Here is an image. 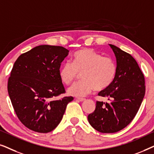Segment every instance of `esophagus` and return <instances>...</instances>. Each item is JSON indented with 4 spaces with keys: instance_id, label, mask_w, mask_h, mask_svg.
Listing matches in <instances>:
<instances>
[{
    "instance_id": "esophagus-1",
    "label": "esophagus",
    "mask_w": 154,
    "mask_h": 154,
    "mask_svg": "<svg viewBox=\"0 0 154 154\" xmlns=\"http://www.w3.org/2000/svg\"><path fill=\"white\" fill-rule=\"evenodd\" d=\"M76 100L79 101V102H84V101H85V99H84V98H76Z\"/></svg>"
}]
</instances>
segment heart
<instances>
[{
  "label": "heart",
  "mask_w": 154,
  "mask_h": 154,
  "mask_svg": "<svg viewBox=\"0 0 154 154\" xmlns=\"http://www.w3.org/2000/svg\"><path fill=\"white\" fill-rule=\"evenodd\" d=\"M116 73V64L113 59L104 57L90 48L75 52L71 58V64H63L59 71L63 83L69 85L81 74V81L73 84L68 89L71 96L81 97L95 89L101 91L112 83Z\"/></svg>",
  "instance_id": "1"
}]
</instances>
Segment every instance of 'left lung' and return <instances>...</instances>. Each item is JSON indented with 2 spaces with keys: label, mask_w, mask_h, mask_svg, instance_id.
<instances>
[{
  "label": "left lung",
  "mask_w": 154,
  "mask_h": 154,
  "mask_svg": "<svg viewBox=\"0 0 154 154\" xmlns=\"http://www.w3.org/2000/svg\"><path fill=\"white\" fill-rule=\"evenodd\" d=\"M116 59L114 79L98 95L109 102H97L95 110L88 115L92 128L102 133H113L125 128L135 116L145 94L144 76L130 54L109 44Z\"/></svg>",
  "instance_id": "1"
}]
</instances>
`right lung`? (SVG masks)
Returning a JSON list of instances; mask_svg holds the SVG:
<instances>
[{"instance_id": "right-lung-1", "label": "right lung", "mask_w": 154, "mask_h": 154, "mask_svg": "<svg viewBox=\"0 0 154 154\" xmlns=\"http://www.w3.org/2000/svg\"><path fill=\"white\" fill-rule=\"evenodd\" d=\"M69 52L61 46L42 45L21 54L14 62L8 94L18 119L33 131H52L73 100L72 97L54 100L65 92L59 71Z\"/></svg>"}]
</instances>
